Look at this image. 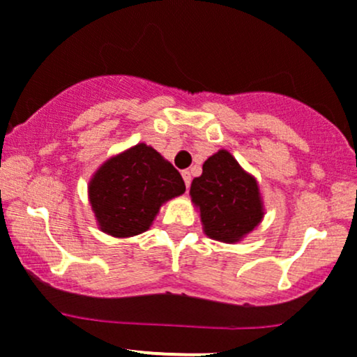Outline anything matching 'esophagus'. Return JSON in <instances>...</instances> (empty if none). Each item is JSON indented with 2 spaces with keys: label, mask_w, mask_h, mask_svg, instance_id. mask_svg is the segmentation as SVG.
I'll use <instances>...</instances> for the list:
<instances>
[{
  "label": "esophagus",
  "mask_w": 357,
  "mask_h": 357,
  "mask_svg": "<svg viewBox=\"0 0 357 357\" xmlns=\"http://www.w3.org/2000/svg\"><path fill=\"white\" fill-rule=\"evenodd\" d=\"M181 176H183V179H185V185H186V188H188V186H190V183H191V172L188 171V169H185V171L181 172Z\"/></svg>",
  "instance_id": "34e87169"
}]
</instances>
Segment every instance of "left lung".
<instances>
[{
  "instance_id": "1",
  "label": "left lung",
  "mask_w": 357,
  "mask_h": 357,
  "mask_svg": "<svg viewBox=\"0 0 357 357\" xmlns=\"http://www.w3.org/2000/svg\"><path fill=\"white\" fill-rule=\"evenodd\" d=\"M190 197L205 234L227 245L243 241L265 215L257 178L224 149L205 160L202 176L191 181Z\"/></svg>"
}]
</instances>
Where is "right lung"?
Returning a JSON list of instances; mask_svg holds the SVG:
<instances>
[{
	"instance_id": "add662e5",
	"label": "right lung",
	"mask_w": 357,
	"mask_h": 357,
	"mask_svg": "<svg viewBox=\"0 0 357 357\" xmlns=\"http://www.w3.org/2000/svg\"><path fill=\"white\" fill-rule=\"evenodd\" d=\"M185 190L172 164L142 142L100 164L89 181V204L100 231L133 238L150 229L160 207Z\"/></svg>"
}]
</instances>
